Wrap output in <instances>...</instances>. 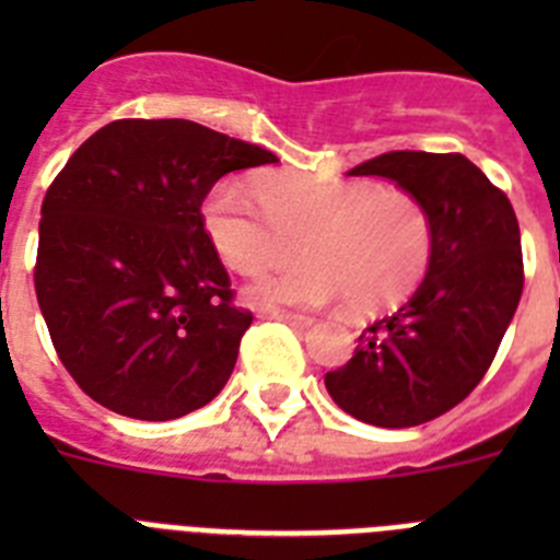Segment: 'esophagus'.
Wrapping results in <instances>:
<instances>
[{
	"label": "esophagus",
	"instance_id": "esophagus-1",
	"mask_svg": "<svg viewBox=\"0 0 560 560\" xmlns=\"http://www.w3.org/2000/svg\"><path fill=\"white\" fill-rule=\"evenodd\" d=\"M266 319H277V323H285L291 325V328H308L314 319L305 314H291V311H264Z\"/></svg>",
	"mask_w": 560,
	"mask_h": 560
}]
</instances>
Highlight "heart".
<instances>
[{
	"label": "heart",
	"instance_id": "b5f03b06",
	"mask_svg": "<svg viewBox=\"0 0 560 560\" xmlns=\"http://www.w3.org/2000/svg\"><path fill=\"white\" fill-rule=\"evenodd\" d=\"M205 230L232 271L257 277L300 255L308 260L252 289L264 305H319L345 296L355 314L407 300L427 277L434 224L409 190L368 179L269 173L255 190L224 179L207 192Z\"/></svg>",
	"mask_w": 560,
	"mask_h": 560
}]
</instances>
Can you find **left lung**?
I'll return each mask as SVG.
<instances>
[{
  "instance_id": "8db88e82",
  "label": "left lung",
  "mask_w": 560,
  "mask_h": 560,
  "mask_svg": "<svg viewBox=\"0 0 560 560\" xmlns=\"http://www.w3.org/2000/svg\"><path fill=\"white\" fill-rule=\"evenodd\" d=\"M348 176H381L415 192L432 215L434 252L409 303L370 325L353 359L325 373V387L364 423L420 427L474 393L516 314L524 289L516 212L463 153L389 151Z\"/></svg>"
}]
</instances>
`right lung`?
<instances>
[{
  "instance_id": "1",
  "label": "right lung",
  "mask_w": 560,
  "mask_h": 560,
  "mask_svg": "<svg viewBox=\"0 0 560 560\" xmlns=\"http://www.w3.org/2000/svg\"><path fill=\"white\" fill-rule=\"evenodd\" d=\"M277 156L190 120H114L42 205L38 308L67 373L101 407L173 420L224 389L252 311L205 230L221 176Z\"/></svg>"
}]
</instances>
